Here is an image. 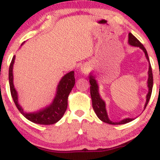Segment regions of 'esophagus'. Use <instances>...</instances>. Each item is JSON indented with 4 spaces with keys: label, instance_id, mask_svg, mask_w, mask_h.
<instances>
[{
    "label": "esophagus",
    "instance_id": "esophagus-1",
    "mask_svg": "<svg viewBox=\"0 0 160 160\" xmlns=\"http://www.w3.org/2000/svg\"><path fill=\"white\" fill-rule=\"evenodd\" d=\"M89 71H90V68L87 65H83L81 67V71L83 74H88Z\"/></svg>",
    "mask_w": 160,
    "mask_h": 160
}]
</instances>
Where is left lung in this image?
Listing matches in <instances>:
<instances>
[{"mask_svg": "<svg viewBox=\"0 0 160 160\" xmlns=\"http://www.w3.org/2000/svg\"><path fill=\"white\" fill-rule=\"evenodd\" d=\"M128 43L130 45L134 46V47H140V48L144 51L146 56L147 59L149 61V57H148V52H147L146 49L144 47V45L139 41L132 34L129 33L128 34ZM150 62V61H149ZM148 74H149V78H148V88H149V92H148V95H147V102L144 105V108H146L147 105H148V102L151 96L152 93V89H153V73H152V68L150 65V63L149 64V71H148ZM89 82H90V95L92 98V108L96 113L97 117L100 119L101 120L103 121L104 122L106 123H109L112 125H120V124H125L127 122H131L133 120V119L127 118L120 121V122H112L109 120L108 117L107 111L105 109V103L102 98H100L99 95L98 91V85H97L96 81H95V78L92 76L89 77Z\"/></svg>", "mask_w": 160, "mask_h": 160, "instance_id": "left-lung-1", "label": "left lung"}]
</instances>
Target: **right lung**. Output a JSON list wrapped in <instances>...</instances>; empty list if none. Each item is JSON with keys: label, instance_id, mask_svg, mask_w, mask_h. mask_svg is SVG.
Returning <instances> with one entry per match:
<instances>
[{"label": "right lung", "instance_id": "add662e5", "mask_svg": "<svg viewBox=\"0 0 160 160\" xmlns=\"http://www.w3.org/2000/svg\"><path fill=\"white\" fill-rule=\"evenodd\" d=\"M15 56L12 57L9 68V82L10 93L16 108L25 118L32 122L42 125H51L58 122L63 117L68 107V98L75 84L74 71L68 73L62 78L58 86L57 94L53 102L48 107L35 113H25L22 108L18 103V96L12 82V65Z\"/></svg>", "mask_w": 160, "mask_h": 160}]
</instances>
